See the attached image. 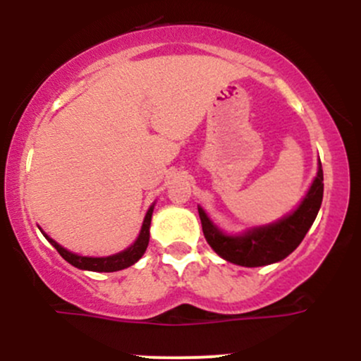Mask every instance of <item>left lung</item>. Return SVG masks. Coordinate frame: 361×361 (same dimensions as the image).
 <instances>
[{"label":"left lung","mask_w":361,"mask_h":361,"mask_svg":"<svg viewBox=\"0 0 361 361\" xmlns=\"http://www.w3.org/2000/svg\"><path fill=\"white\" fill-rule=\"evenodd\" d=\"M322 193L324 176L321 161H317V173L305 197L292 212L279 221L247 227L241 233H226L210 219L202 205H198V215L207 243L222 259L247 268L267 267L285 259L290 252L297 250L316 221L322 204Z\"/></svg>","instance_id":"obj_1"}]
</instances>
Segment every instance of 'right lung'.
Wrapping results in <instances>:
<instances>
[{
	"label": "right lung",
	"mask_w": 361,
	"mask_h": 361,
	"mask_svg": "<svg viewBox=\"0 0 361 361\" xmlns=\"http://www.w3.org/2000/svg\"><path fill=\"white\" fill-rule=\"evenodd\" d=\"M154 205L156 202L147 209L146 217L142 221V227H140L137 239L130 244V246L126 247L123 251L115 252V255L110 256H82L78 255V252H73L69 250H66L64 246H61L59 243H56L51 235H47L40 229V233L44 234V238L47 239L49 243L56 247L57 252L68 261L69 264H73L74 268H80V270H86V271H98V273H110V271H120L126 270V268L132 267L134 263L142 258V255L147 250L149 244V229H151V219H152V212H154Z\"/></svg>",
	"instance_id": "1"
}]
</instances>
